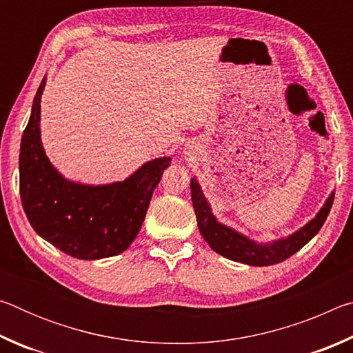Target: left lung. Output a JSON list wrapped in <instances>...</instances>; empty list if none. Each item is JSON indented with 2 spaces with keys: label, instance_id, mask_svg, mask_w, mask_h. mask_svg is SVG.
<instances>
[{
  "label": "left lung",
  "instance_id": "left-lung-1",
  "mask_svg": "<svg viewBox=\"0 0 353 353\" xmlns=\"http://www.w3.org/2000/svg\"><path fill=\"white\" fill-rule=\"evenodd\" d=\"M190 187L191 201H193L199 232L204 236V240L208 243V246L216 254L225 256V259L240 261L250 266H271L290 259L291 255H294L299 249L305 246L321 230L328 213H330L334 199V193H332L325 201L324 207L316 214V218L288 238H282V240L266 244H259L249 240L244 235L238 234V232L229 229L224 224L218 223L216 218L213 216L212 208L208 205L204 194H202V190L196 179H191Z\"/></svg>",
  "mask_w": 353,
  "mask_h": 353
}]
</instances>
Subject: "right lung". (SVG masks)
<instances>
[{
	"instance_id": "1",
	"label": "right lung",
	"mask_w": 353,
	"mask_h": 353,
	"mask_svg": "<svg viewBox=\"0 0 353 353\" xmlns=\"http://www.w3.org/2000/svg\"><path fill=\"white\" fill-rule=\"evenodd\" d=\"M43 88L45 77L20 148V196L29 223L43 240L74 259L121 254L139 235L154 188L171 159L148 162L123 182L93 187L67 181L48 160L40 141Z\"/></svg>"
}]
</instances>
